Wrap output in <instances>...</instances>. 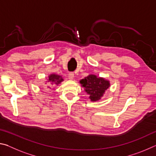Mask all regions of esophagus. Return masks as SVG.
<instances>
[{
  "label": "esophagus",
  "mask_w": 156,
  "mask_h": 156,
  "mask_svg": "<svg viewBox=\"0 0 156 156\" xmlns=\"http://www.w3.org/2000/svg\"><path fill=\"white\" fill-rule=\"evenodd\" d=\"M68 78L69 79H70V80H72L74 78V73L73 72H69L68 74Z\"/></svg>",
  "instance_id": "esophagus-1"
}]
</instances>
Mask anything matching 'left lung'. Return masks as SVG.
Segmentation results:
<instances>
[{
	"label": "left lung",
	"instance_id": "left-lung-1",
	"mask_svg": "<svg viewBox=\"0 0 156 156\" xmlns=\"http://www.w3.org/2000/svg\"><path fill=\"white\" fill-rule=\"evenodd\" d=\"M80 83L87 93L90 95L89 98L91 101H97L100 99L110 85L109 81L102 78H97L95 75L87 76L80 80Z\"/></svg>",
	"mask_w": 156,
	"mask_h": 156
}]
</instances>
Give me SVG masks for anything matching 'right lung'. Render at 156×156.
I'll use <instances>...</instances> for the list:
<instances>
[{
	"label": "right lung",
	"instance_id": "obj_1",
	"mask_svg": "<svg viewBox=\"0 0 156 156\" xmlns=\"http://www.w3.org/2000/svg\"><path fill=\"white\" fill-rule=\"evenodd\" d=\"M63 80L61 76H58L56 74H51L49 76V81L53 82V83H55L56 84H60L61 82Z\"/></svg>",
	"mask_w": 156,
	"mask_h": 156
}]
</instances>
